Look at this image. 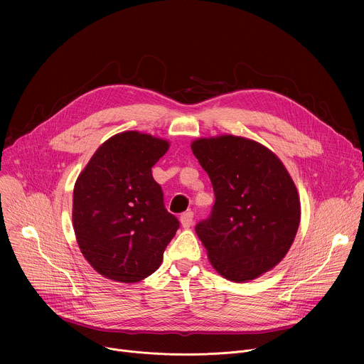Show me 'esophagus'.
<instances>
[{"label": "esophagus", "instance_id": "1", "mask_svg": "<svg viewBox=\"0 0 364 364\" xmlns=\"http://www.w3.org/2000/svg\"><path fill=\"white\" fill-rule=\"evenodd\" d=\"M180 222H181V226L184 229H188L191 225H193V212H186L180 216Z\"/></svg>", "mask_w": 364, "mask_h": 364}]
</instances>
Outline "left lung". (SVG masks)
Instances as JSON below:
<instances>
[{
	"instance_id": "1",
	"label": "left lung",
	"mask_w": 364,
	"mask_h": 364,
	"mask_svg": "<svg viewBox=\"0 0 364 364\" xmlns=\"http://www.w3.org/2000/svg\"><path fill=\"white\" fill-rule=\"evenodd\" d=\"M215 190L210 218L196 225L213 268L246 282L275 268L301 219L296 187L277 155L256 141L220 135L191 142Z\"/></svg>"
}]
</instances>
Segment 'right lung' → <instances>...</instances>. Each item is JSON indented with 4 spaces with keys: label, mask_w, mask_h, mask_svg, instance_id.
<instances>
[{
    "label": "right lung",
    "mask_w": 364,
    "mask_h": 364,
    "mask_svg": "<svg viewBox=\"0 0 364 364\" xmlns=\"http://www.w3.org/2000/svg\"><path fill=\"white\" fill-rule=\"evenodd\" d=\"M168 146L138 131L117 134L96 149L76 180V240L92 268L108 279L132 284L154 274L180 228L151 173Z\"/></svg>",
    "instance_id": "right-lung-1"
}]
</instances>
